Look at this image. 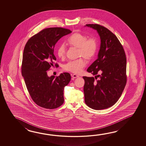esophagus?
<instances>
[{"label":"esophagus","mask_w":146,"mask_h":146,"mask_svg":"<svg viewBox=\"0 0 146 146\" xmlns=\"http://www.w3.org/2000/svg\"><path fill=\"white\" fill-rule=\"evenodd\" d=\"M72 77L73 78H76L79 77V76H78L77 74H72Z\"/></svg>","instance_id":"34e87169"}]
</instances>
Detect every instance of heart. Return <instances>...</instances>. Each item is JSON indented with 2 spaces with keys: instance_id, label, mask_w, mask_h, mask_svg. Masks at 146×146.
I'll list each match as a JSON object with an SVG mask.
<instances>
[{
  "instance_id": "heart-1",
  "label": "heart",
  "mask_w": 146,
  "mask_h": 146,
  "mask_svg": "<svg viewBox=\"0 0 146 146\" xmlns=\"http://www.w3.org/2000/svg\"><path fill=\"white\" fill-rule=\"evenodd\" d=\"M67 43L71 46L78 48V56H82L85 59L90 60L95 56L98 49V42L94 37L87 39V37L80 33H74L68 38ZM57 54L59 58H63L65 56L66 47L62 44L57 49ZM86 65L83 58L72 60L64 66L66 70L74 74H79Z\"/></svg>"
}]
</instances>
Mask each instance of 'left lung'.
<instances>
[{
  "mask_svg": "<svg viewBox=\"0 0 146 146\" xmlns=\"http://www.w3.org/2000/svg\"><path fill=\"white\" fill-rule=\"evenodd\" d=\"M85 26L97 31L101 45L98 58L87 69L95 78L83 77L84 101L93 110L107 109L117 102L126 86V55L117 37L109 29L96 24Z\"/></svg>",
  "mask_w": 146,
  "mask_h": 146,
  "instance_id": "8db88e82",
  "label": "left lung"
}]
</instances>
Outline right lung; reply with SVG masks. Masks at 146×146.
Segmentation results:
<instances>
[{"label":"right lung","instance_id":"add662e5","mask_svg":"<svg viewBox=\"0 0 146 146\" xmlns=\"http://www.w3.org/2000/svg\"><path fill=\"white\" fill-rule=\"evenodd\" d=\"M70 33L64 28H47L31 37L25 45L22 77L32 99L45 109H56L64 101V88L71 80L70 74L64 72L58 77H49L47 71L56 60L54 54L56 43Z\"/></svg>","mask_w":146,"mask_h":146}]
</instances>
